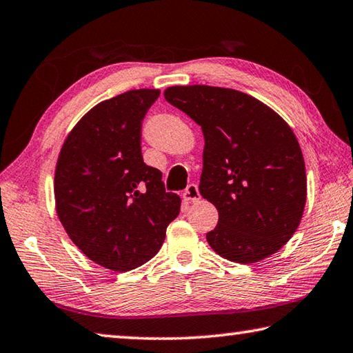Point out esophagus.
<instances>
[{
    "instance_id": "obj_1",
    "label": "esophagus",
    "mask_w": 353,
    "mask_h": 353,
    "mask_svg": "<svg viewBox=\"0 0 353 353\" xmlns=\"http://www.w3.org/2000/svg\"><path fill=\"white\" fill-rule=\"evenodd\" d=\"M182 196H183V201H187V202H196V201H199L201 194H199L198 185H194V183L188 185L187 190L183 191Z\"/></svg>"
}]
</instances>
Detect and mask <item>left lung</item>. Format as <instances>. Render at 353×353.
Segmentation results:
<instances>
[{
    "label": "left lung",
    "mask_w": 353,
    "mask_h": 353,
    "mask_svg": "<svg viewBox=\"0 0 353 353\" xmlns=\"http://www.w3.org/2000/svg\"><path fill=\"white\" fill-rule=\"evenodd\" d=\"M163 94L204 134L199 191L219 214L207 234L210 248L244 265L276 254L294 235L307 201L294 132L271 107L232 88L174 85Z\"/></svg>",
    "instance_id": "left-lung-1"
}]
</instances>
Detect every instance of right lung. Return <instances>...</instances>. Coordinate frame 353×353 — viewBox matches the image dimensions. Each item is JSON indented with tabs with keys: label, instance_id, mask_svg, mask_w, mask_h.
I'll use <instances>...</instances> for the list:
<instances>
[{
	"label": "right lung",
	"instance_id": "right-lung-1",
	"mask_svg": "<svg viewBox=\"0 0 353 353\" xmlns=\"http://www.w3.org/2000/svg\"><path fill=\"white\" fill-rule=\"evenodd\" d=\"M160 90L140 88L83 115L59 154L57 216L77 248L112 271H130L162 248L181 198L143 162L141 121Z\"/></svg>",
	"mask_w": 353,
	"mask_h": 353
}]
</instances>
